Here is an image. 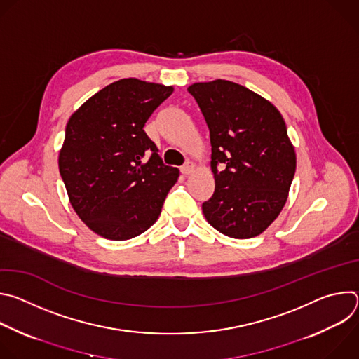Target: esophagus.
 I'll return each instance as SVG.
<instances>
[{"mask_svg":"<svg viewBox=\"0 0 359 359\" xmlns=\"http://www.w3.org/2000/svg\"><path fill=\"white\" fill-rule=\"evenodd\" d=\"M194 169H196V165H194L193 162H187L184 166H182V168H180V172H182V175L187 176V175L193 173V172H194Z\"/></svg>","mask_w":359,"mask_h":359,"instance_id":"1","label":"esophagus"}]
</instances>
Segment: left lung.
Instances as JSON below:
<instances>
[{"label":"left lung","mask_w":359,"mask_h":359,"mask_svg":"<svg viewBox=\"0 0 359 359\" xmlns=\"http://www.w3.org/2000/svg\"><path fill=\"white\" fill-rule=\"evenodd\" d=\"M187 90L210 130L216 187L201 206L204 217L231 238L262 234L281 213L297 166L283 115L270 100L231 81L196 82Z\"/></svg>","instance_id":"1"}]
</instances>
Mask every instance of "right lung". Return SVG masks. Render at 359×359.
<instances>
[{
	"instance_id": "1",
	"label": "right lung",
	"mask_w": 359,
	"mask_h": 359,
	"mask_svg": "<svg viewBox=\"0 0 359 359\" xmlns=\"http://www.w3.org/2000/svg\"><path fill=\"white\" fill-rule=\"evenodd\" d=\"M175 88L125 78L71 115L58 166L78 217L108 240H129L155 224L179 169L162 163L143 130Z\"/></svg>"
}]
</instances>
